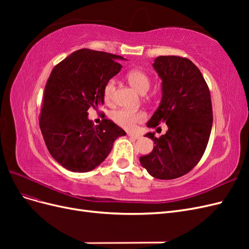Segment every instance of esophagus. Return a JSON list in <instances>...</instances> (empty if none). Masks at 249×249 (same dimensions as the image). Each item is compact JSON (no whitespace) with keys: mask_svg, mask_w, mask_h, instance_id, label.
<instances>
[{"mask_svg":"<svg viewBox=\"0 0 249 249\" xmlns=\"http://www.w3.org/2000/svg\"><path fill=\"white\" fill-rule=\"evenodd\" d=\"M127 136L131 137V138H133V139H139V138H140L139 135H137V134H133V133H127Z\"/></svg>","mask_w":249,"mask_h":249,"instance_id":"esophagus-1","label":"esophagus"}]
</instances>
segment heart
<instances>
[{
    "mask_svg": "<svg viewBox=\"0 0 249 249\" xmlns=\"http://www.w3.org/2000/svg\"><path fill=\"white\" fill-rule=\"evenodd\" d=\"M126 78L131 83V85L137 90L138 92L144 94L152 84L148 74L141 70H133L127 72ZM116 82L114 79H110L103 89V99L106 104H111L114 100ZM111 118L113 122L124 130H134L136 125L143 123L146 119V113L144 111H131L127 109H118L111 113Z\"/></svg>",
    "mask_w": 249,
    "mask_h": 249,
    "instance_id": "b5f03b06",
    "label": "heart"
}]
</instances>
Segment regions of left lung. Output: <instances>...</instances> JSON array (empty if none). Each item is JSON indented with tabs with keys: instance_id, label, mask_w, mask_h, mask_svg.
<instances>
[{
	"instance_id": "8db88e82",
	"label": "left lung",
	"mask_w": 249,
	"mask_h": 249,
	"mask_svg": "<svg viewBox=\"0 0 249 249\" xmlns=\"http://www.w3.org/2000/svg\"><path fill=\"white\" fill-rule=\"evenodd\" d=\"M162 79V100L148 120L154 127L166 123L168 131L154 140L153 152L140 157L150 176L173 179L191 171L207 148L212 130V101L207 82L198 67L179 56H159L153 64Z\"/></svg>"
}]
</instances>
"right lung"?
Segmentation results:
<instances>
[{
  "label": "right lung",
  "mask_w": 249,
  "mask_h": 249,
  "mask_svg": "<svg viewBox=\"0 0 249 249\" xmlns=\"http://www.w3.org/2000/svg\"><path fill=\"white\" fill-rule=\"evenodd\" d=\"M110 53L82 49L53 69L43 91L39 126L52 157L72 172H87L106 159L125 132L110 119L93 125L88 109L104 104L103 89L122 70Z\"/></svg>",
  "instance_id": "add662e5"
}]
</instances>
